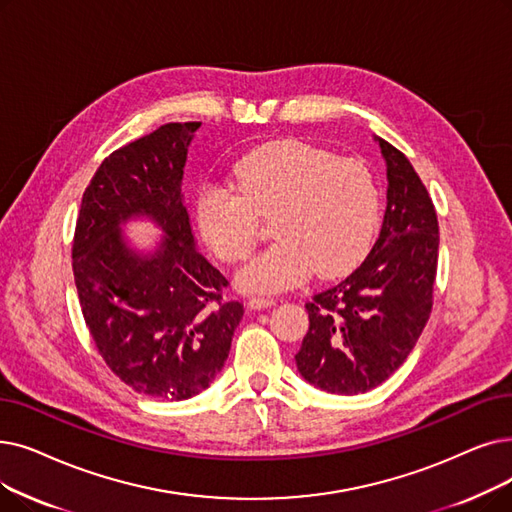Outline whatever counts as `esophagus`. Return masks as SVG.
I'll return each mask as SVG.
<instances>
[{"mask_svg": "<svg viewBox=\"0 0 512 512\" xmlns=\"http://www.w3.org/2000/svg\"><path fill=\"white\" fill-rule=\"evenodd\" d=\"M276 301L272 299V297H251L249 299V307L251 309H263V307H270V305H274Z\"/></svg>", "mask_w": 512, "mask_h": 512, "instance_id": "obj_1", "label": "esophagus"}]
</instances>
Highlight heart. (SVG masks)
<instances>
[{
  "label": "heart",
  "mask_w": 512,
  "mask_h": 512,
  "mask_svg": "<svg viewBox=\"0 0 512 512\" xmlns=\"http://www.w3.org/2000/svg\"><path fill=\"white\" fill-rule=\"evenodd\" d=\"M232 186L196 194V226L226 263L242 261L257 240V215H274L272 247L238 272L242 288L272 293L318 270L332 278L358 265L381 226V188L353 159L303 142L261 146L232 167Z\"/></svg>",
  "instance_id": "heart-1"
}]
</instances>
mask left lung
Wrapping results in <instances>:
<instances>
[{"mask_svg":"<svg viewBox=\"0 0 512 512\" xmlns=\"http://www.w3.org/2000/svg\"><path fill=\"white\" fill-rule=\"evenodd\" d=\"M374 142L387 165L381 234L358 270L305 303L309 330L295 355L309 385L339 395L385 383L406 362L433 305L435 207L404 154L383 138Z\"/></svg>","mask_w":512,"mask_h":512,"instance_id":"1","label":"left lung"}]
</instances>
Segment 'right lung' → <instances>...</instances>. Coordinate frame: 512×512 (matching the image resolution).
<instances>
[{"label":"right lung","mask_w":512,"mask_h":512,"mask_svg":"<svg viewBox=\"0 0 512 512\" xmlns=\"http://www.w3.org/2000/svg\"><path fill=\"white\" fill-rule=\"evenodd\" d=\"M201 123H167L102 161L83 192L73 240L81 311L106 366L133 391L188 399L224 368L240 301L198 253L182 180ZM150 220L164 236L140 250L124 234Z\"/></svg>","instance_id":"obj_1"}]
</instances>
